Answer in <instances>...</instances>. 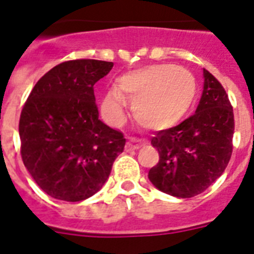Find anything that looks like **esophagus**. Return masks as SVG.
<instances>
[{"mask_svg":"<svg viewBox=\"0 0 254 254\" xmlns=\"http://www.w3.org/2000/svg\"><path fill=\"white\" fill-rule=\"evenodd\" d=\"M141 143H143V141H142V139H139V138H129L127 142V146H125V148H127V151H130V150H137V148H139Z\"/></svg>","mask_w":254,"mask_h":254,"instance_id":"obj_1","label":"esophagus"}]
</instances>
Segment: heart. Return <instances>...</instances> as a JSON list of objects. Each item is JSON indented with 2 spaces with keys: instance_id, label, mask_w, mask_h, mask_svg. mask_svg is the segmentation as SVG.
I'll use <instances>...</instances> for the list:
<instances>
[{
  "instance_id": "heart-1",
  "label": "heart",
  "mask_w": 254,
  "mask_h": 254,
  "mask_svg": "<svg viewBox=\"0 0 254 254\" xmlns=\"http://www.w3.org/2000/svg\"><path fill=\"white\" fill-rule=\"evenodd\" d=\"M197 95L194 75L172 64H156L123 74L102 102L103 117L112 125L124 120L127 98L134 119L150 130L174 127L191 108Z\"/></svg>"
}]
</instances>
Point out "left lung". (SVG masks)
I'll return each mask as SVG.
<instances>
[{
  "mask_svg": "<svg viewBox=\"0 0 254 254\" xmlns=\"http://www.w3.org/2000/svg\"><path fill=\"white\" fill-rule=\"evenodd\" d=\"M203 91L195 113L151 138L159 163L148 171L163 193L190 198L201 194L226 170L232 154L234 109L223 86L203 69Z\"/></svg>",
  "mask_w": 254,
  "mask_h": 254,
  "instance_id": "obj_1",
  "label": "left lung"
}]
</instances>
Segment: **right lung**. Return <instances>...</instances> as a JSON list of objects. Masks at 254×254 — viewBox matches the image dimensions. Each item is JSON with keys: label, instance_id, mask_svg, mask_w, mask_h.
<instances>
[{"label": "right lung", "instance_id": "add662e5", "mask_svg": "<svg viewBox=\"0 0 254 254\" xmlns=\"http://www.w3.org/2000/svg\"><path fill=\"white\" fill-rule=\"evenodd\" d=\"M113 63L66 61L32 88L19 120L20 154L34 181L52 198L83 201L108 180L125 138L99 119L94 84Z\"/></svg>", "mask_w": 254, "mask_h": 254}]
</instances>
